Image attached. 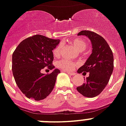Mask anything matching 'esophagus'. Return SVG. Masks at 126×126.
<instances>
[{
  "instance_id": "34e87169",
  "label": "esophagus",
  "mask_w": 126,
  "mask_h": 126,
  "mask_svg": "<svg viewBox=\"0 0 126 126\" xmlns=\"http://www.w3.org/2000/svg\"><path fill=\"white\" fill-rule=\"evenodd\" d=\"M63 71H65V72H67L68 74H70V75L71 76H74L76 74V73H74V72H68V71H65V70H63Z\"/></svg>"
}]
</instances>
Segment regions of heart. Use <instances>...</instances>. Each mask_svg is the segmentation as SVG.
I'll list each match as a JSON object with an SVG mask.
<instances>
[{
    "label": "heart",
    "mask_w": 126,
    "mask_h": 126,
    "mask_svg": "<svg viewBox=\"0 0 126 126\" xmlns=\"http://www.w3.org/2000/svg\"><path fill=\"white\" fill-rule=\"evenodd\" d=\"M71 43L73 45L78 52H83L87 48V43L84 40L81 38H74L71 41ZM61 45H58L53 50V55L54 57L58 58L61 55ZM57 66L63 70H73L76 66L75 63L66 60H61L57 62Z\"/></svg>",
    "instance_id": "heart-1"
}]
</instances>
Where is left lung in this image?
Masks as SVG:
<instances>
[{
	"instance_id": "obj_1",
	"label": "left lung",
	"mask_w": 126,
	"mask_h": 126,
	"mask_svg": "<svg viewBox=\"0 0 126 126\" xmlns=\"http://www.w3.org/2000/svg\"><path fill=\"white\" fill-rule=\"evenodd\" d=\"M78 35H85L92 44V54L86 62L78 70V73L89 72L85 83L76 89L88 98L99 95L107 86L114 67L113 52L107 41L100 35L88 30H83Z\"/></svg>"
}]
</instances>
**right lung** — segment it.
<instances>
[{"mask_svg": "<svg viewBox=\"0 0 126 126\" xmlns=\"http://www.w3.org/2000/svg\"><path fill=\"white\" fill-rule=\"evenodd\" d=\"M60 40L35 35L23 40L12 55V72L16 84L28 98L36 101L48 96L56 83L60 70L52 65V50ZM48 66L53 72L48 75L41 70Z\"/></svg>", "mask_w": 126, "mask_h": 126, "instance_id": "add662e5", "label": "right lung"}]
</instances>
